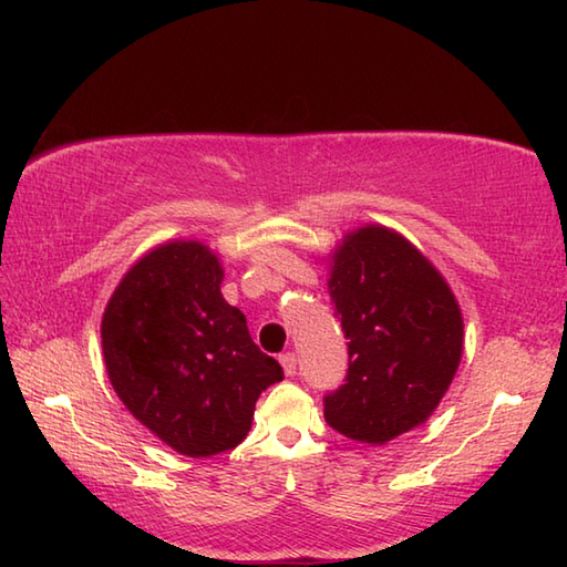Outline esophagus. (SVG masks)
Here are the masks:
<instances>
[{
  "mask_svg": "<svg viewBox=\"0 0 567 567\" xmlns=\"http://www.w3.org/2000/svg\"><path fill=\"white\" fill-rule=\"evenodd\" d=\"M280 365H282L287 378H295V372H297V355H295V353H282V355H280Z\"/></svg>",
  "mask_w": 567,
  "mask_h": 567,
  "instance_id": "1",
  "label": "esophagus"
}]
</instances>
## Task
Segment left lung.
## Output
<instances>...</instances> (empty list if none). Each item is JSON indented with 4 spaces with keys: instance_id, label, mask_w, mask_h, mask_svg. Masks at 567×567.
I'll use <instances>...</instances> for the list:
<instances>
[{
    "instance_id": "obj_1",
    "label": "left lung",
    "mask_w": 567,
    "mask_h": 567,
    "mask_svg": "<svg viewBox=\"0 0 567 567\" xmlns=\"http://www.w3.org/2000/svg\"><path fill=\"white\" fill-rule=\"evenodd\" d=\"M327 262L351 360L323 416L346 439L384 445L449 392L463 358L461 305L424 252L382 224L348 231Z\"/></svg>"
}]
</instances>
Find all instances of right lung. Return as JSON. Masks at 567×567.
<instances>
[{"label": "right lung", "mask_w": 567, "mask_h": 567, "mask_svg": "<svg viewBox=\"0 0 567 567\" xmlns=\"http://www.w3.org/2000/svg\"><path fill=\"white\" fill-rule=\"evenodd\" d=\"M221 280V260L202 240H165L131 265L102 317L118 400L187 457L236 449L260 392L285 378L224 299Z\"/></svg>", "instance_id": "add662e5"}]
</instances>
